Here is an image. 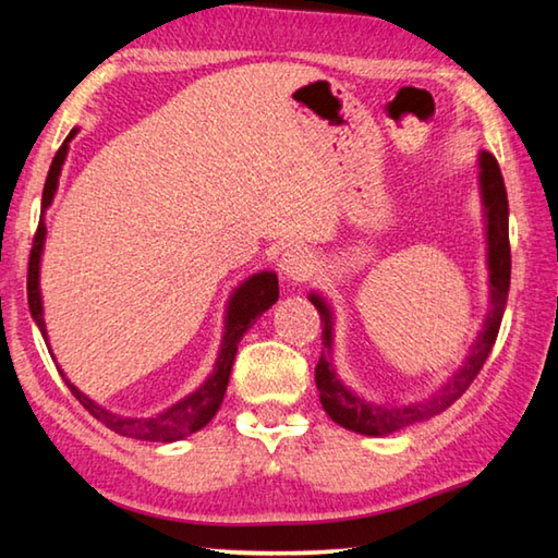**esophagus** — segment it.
I'll use <instances>...</instances> for the list:
<instances>
[{"label": "esophagus", "instance_id": "esophagus-1", "mask_svg": "<svg viewBox=\"0 0 558 558\" xmlns=\"http://www.w3.org/2000/svg\"><path fill=\"white\" fill-rule=\"evenodd\" d=\"M278 268H280L282 278H288L292 282H302L315 272L317 258L313 251L305 248V245H292V248H288L280 256Z\"/></svg>", "mask_w": 558, "mask_h": 558}]
</instances>
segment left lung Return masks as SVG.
Instances as JSON below:
<instances>
[{"mask_svg": "<svg viewBox=\"0 0 558 558\" xmlns=\"http://www.w3.org/2000/svg\"><path fill=\"white\" fill-rule=\"evenodd\" d=\"M480 189H483L485 219H487V268H489V313L485 319V329L480 332L477 342L472 344L468 362L452 374V379L438 389L426 401L405 403V405H379L364 401L347 389L337 379L332 366V313L327 302L319 295H310L323 319V354L315 366V384L319 391V401L329 418L347 430L362 433V436H389V433L413 426L418 421H428L448 405L456 403L475 376L483 369L489 352H493L495 339L502 325L507 292H509V272H512V253H509V204L502 172H499L497 159L489 153H480Z\"/></svg>", "mask_w": 558, "mask_h": 558, "instance_id": "obj_1", "label": "left lung"}]
</instances>
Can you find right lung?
Listing matches in <instances>:
<instances>
[{
    "label": "right lung",
    "mask_w": 558,
    "mask_h": 558,
    "mask_svg": "<svg viewBox=\"0 0 558 558\" xmlns=\"http://www.w3.org/2000/svg\"><path fill=\"white\" fill-rule=\"evenodd\" d=\"M75 132L71 130V135L63 140V145L56 153L49 177H46L44 184V196H41V209H49V204L53 202L56 186H59V177H61V167L65 162V155H69V143L75 137ZM44 239H46V223L39 219V229L34 233V245H32V256H29V278H26V295H29V310L34 323L39 325L41 335L46 339V325H44V307H41V292H39V263H41V251H44ZM278 300V276L276 272H256L243 286L233 292V298L229 302V310H226V332H223V342H221V352L219 359H216L214 374L204 381L194 393H189L186 399L174 403L172 409H167L162 413L153 415V418H125V415L110 413L98 405L96 401H90L86 393H81L75 386L65 379V386H69L71 393L81 401L83 409H86L93 418H98L100 423H106L110 430L120 433V436L128 438H137V440H153V442H172L189 436V433L202 430L206 423H209L219 405L223 401L226 386H229V376H231V366L235 352H239V342L243 335L248 332V327L266 313L268 307L276 305ZM61 372V369H59Z\"/></svg>",
    "instance_id": "1"
}]
</instances>
